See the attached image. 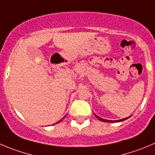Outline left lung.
<instances>
[{
	"label": "left lung",
	"instance_id": "8db88e82",
	"mask_svg": "<svg viewBox=\"0 0 155 155\" xmlns=\"http://www.w3.org/2000/svg\"><path fill=\"white\" fill-rule=\"evenodd\" d=\"M95 115L96 117L97 118V119L101 121H103V122H107V123H116V122H121V121H124V120H126L127 119H128V118H130V117H128L127 118H124V119H122V120H104V119H102V118L99 117L98 116H97L96 114H94Z\"/></svg>",
	"mask_w": 155,
	"mask_h": 155
}]
</instances>
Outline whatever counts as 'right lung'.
Returning a JSON list of instances; mask_svg holds the SVG:
<instances>
[{"label": "right lung", "mask_w": 155, "mask_h": 155, "mask_svg": "<svg viewBox=\"0 0 155 155\" xmlns=\"http://www.w3.org/2000/svg\"><path fill=\"white\" fill-rule=\"evenodd\" d=\"M64 118H63V119H64ZM63 119H61V120H60V121H58V122H57V123H56V124H58V123L61 122V120H63Z\"/></svg>", "instance_id": "obj_1"}]
</instances>
